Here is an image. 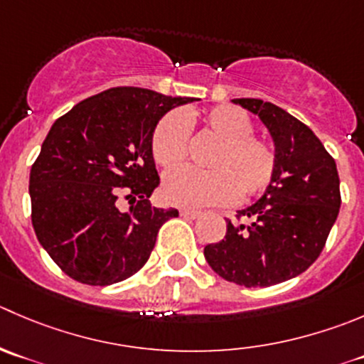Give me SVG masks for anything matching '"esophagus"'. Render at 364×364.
I'll return each instance as SVG.
<instances>
[{
    "label": "esophagus",
    "instance_id": "obj_1",
    "mask_svg": "<svg viewBox=\"0 0 364 364\" xmlns=\"http://www.w3.org/2000/svg\"><path fill=\"white\" fill-rule=\"evenodd\" d=\"M179 213H181V217H186V218H199L200 217V211L192 210V208H181V210H179Z\"/></svg>",
    "mask_w": 364,
    "mask_h": 364
}]
</instances>
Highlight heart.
Instances as JSON below:
<instances>
[{"instance_id": "b5f03b06", "label": "heart", "mask_w": 364, "mask_h": 364, "mask_svg": "<svg viewBox=\"0 0 364 364\" xmlns=\"http://www.w3.org/2000/svg\"><path fill=\"white\" fill-rule=\"evenodd\" d=\"M185 117L218 140L208 158L210 171L183 167L167 174L164 197L176 206H213L238 197L257 196L276 174V151L267 140L252 135V121L235 107H217ZM153 158L160 167L172 168L188 154V129L179 112L164 115L151 139Z\"/></svg>"}]
</instances>
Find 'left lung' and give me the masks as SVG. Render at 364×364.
<instances>
[{"mask_svg": "<svg viewBox=\"0 0 364 364\" xmlns=\"http://www.w3.org/2000/svg\"><path fill=\"white\" fill-rule=\"evenodd\" d=\"M261 119L276 146V174L259 200L228 220L225 236L204 247L208 264L240 287H274L308 270L340 213L336 161L299 119L261 100H232Z\"/></svg>", "mask_w": 364, "mask_h": 364, "instance_id": "obj_1", "label": "left lung"}]
</instances>
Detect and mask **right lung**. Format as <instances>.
<instances>
[{"label": "right lung", "mask_w": 364, "mask_h": 364, "mask_svg": "<svg viewBox=\"0 0 364 364\" xmlns=\"http://www.w3.org/2000/svg\"><path fill=\"white\" fill-rule=\"evenodd\" d=\"M196 97L115 87L56 119L30 172L31 224L74 281L108 287L140 270L178 210L151 206L160 185L151 139L158 121ZM124 191L130 210H118Z\"/></svg>", "instance_id": "right-lung-1"}]
</instances>
